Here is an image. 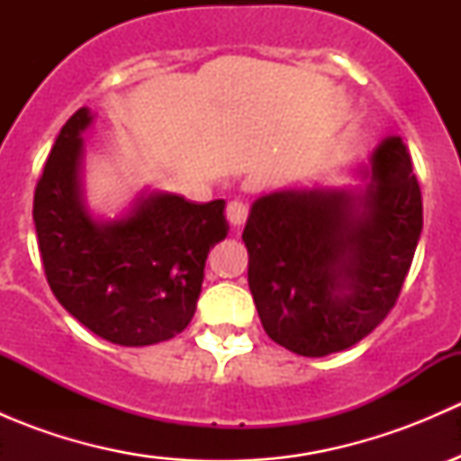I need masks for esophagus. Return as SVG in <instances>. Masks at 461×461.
<instances>
[{
	"label": "esophagus",
	"instance_id": "esophagus-1",
	"mask_svg": "<svg viewBox=\"0 0 461 461\" xmlns=\"http://www.w3.org/2000/svg\"><path fill=\"white\" fill-rule=\"evenodd\" d=\"M248 216L249 207L243 201H231L227 204V221H230V225L234 227V230H240V227L245 225V221H248Z\"/></svg>",
	"mask_w": 461,
	"mask_h": 461
}]
</instances>
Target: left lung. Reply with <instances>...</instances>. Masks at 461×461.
Here are the masks:
<instances>
[{
	"label": "left lung",
	"mask_w": 461,
	"mask_h": 461,
	"mask_svg": "<svg viewBox=\"0 0 461 461\" xmlns=\"http://www.w3.org/2000/svg\"><path fill=\"white\" fill-rule=\"evenodd\" d=\"M364 192H276L252 204L243 240L265 332L303 357L355 346L402 294L424 222L402 138L373 153Z\"/></svg>",
	"instance_id": "obj_1"
}]
</instances>
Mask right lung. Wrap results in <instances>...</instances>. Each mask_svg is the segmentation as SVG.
I'll return each mask as SVG.
<instances>
[{"label":"right lung","instance_id":"obj_1","mask_svg":"<svg viewBox=\"0 0 461 461\" xmlns=\"http://www.w3.org/2000/svg\"><path fill=\"white\" fill-rule=\"evenodd\" d=\"M88 122V109L68 118L37 180L32 221L46 281L64 310L106 341L174 339L196 312L209 249L227 236L225 201L151 194L129 216L95 222L80 198Z\"/></svg>","mask_w":461,"mask_h":461}]
</instances>
